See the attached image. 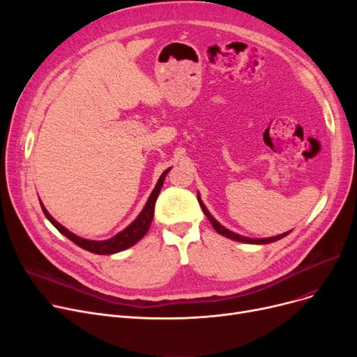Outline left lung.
I'll return each instance as SVG.
<instances>
[{"label": "left lung", "mask_w": 357, "mask_h": 357, "mask_svg": "<svg viewBox=\"0 0 357 357\" xmlns=\"http://www.w3.org/2000/svg\"><path fill=\"white\" fill-rule=\"evenodd\" d=\"M197 198H198V202H199V205H201V208H202V211H204V214L207 215V218L210 220V222L213 224V227H214V230L218 233V234H221V236H226V237H229V238H231V240H236V241H241V243H249V245H268V243H273V241H276V240H280L282 237H285V236H288L289 233H291V230L289 231H287V233H284V234H279V236H275V237H266V238H250V237H246V236H241V234H237V233H234V231H231V230H229V229H226L224 226H221V224L210 214V211L207 210V207H205V204L202 202V199H201V195L199 194H197Z\"/></svg>", "instance_id": "left-lung-1"}]
</instances>
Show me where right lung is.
<instances>
[{"instance_id":"obj_1","label":"right lung","mask_w":357,"mask_h":357,"mask_svg":"<svg viewBox=\"0 0 357 357\" xmlns=\"http://www.w3.org/2000/svg\"><path fill=\"white\" fill-rule=\"evenodd\" d=\"M171 171V167L166 169V171L160 175L156 186L153 188L152 194H150L146 205L143 207L142 213L137 215V218L128 224V226L121 230L120 233H117L116 236H112L111 238H107V240H89V238H84V237H79L75 233L69 231L66 227H63L61 222L56 221L50 214L49 211L45 208V205L42 204L40 201V205H42V210L46 215V218L53 224V226L58 229L65 237H68L70 241H73L75 245H78L79 248L91 252V253H96V255H114V253H119V252H123L131 246H135L136 243L139 240H142L144 237V234L149 231L150 229V224H152V220H153V214H155V204H156V198L162 190L163 186V181L166 178V174Z\"/></svg>"}]
</instances>
